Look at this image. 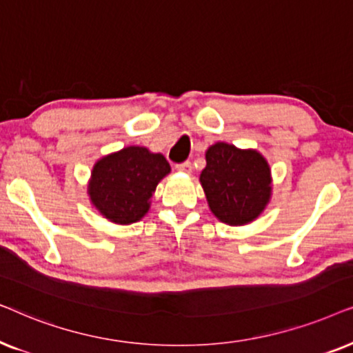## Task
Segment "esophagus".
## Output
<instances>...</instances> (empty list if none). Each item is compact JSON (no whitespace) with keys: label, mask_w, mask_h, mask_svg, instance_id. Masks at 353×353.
<instances>
[{"label":"esophagus","mask_w":353,"mask_h":353,"mask_svg":"<svg viewBox=\"0 0 353 353\" xmlns=\"http://www.w3.org/2000/svg\"><path fill=\"white\" fill-rule=\"evenodd\" d=\"M176 169L179 172H185V174H190L192 172V164H190V161H185V163H181V164H177L176 166Z\"/></svg>","instance_id":"1"}]
</instances>
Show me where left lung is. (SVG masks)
<instances>
[{"label":"left lung","instance_id":"obj_1","mask_svg":"<svg viewBox=\"0 0 353 353\" xmlns=\"http://www.w3.org/2000/svg\"><path fill=\"white\" fill-rule=\"evenodd\" d=\"M205 159L200 184L211 213L228 225L255 221L272 194L271 168L266 158L258 150L216 142L205 152Z\"/></svg>","mask_w":353,"mask_h":353}]
</instances>
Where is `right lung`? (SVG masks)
Returning <instances> with one entry per match:
<instances>
[{
    "label": "right lung",
    "instance_id": "1",
    "mask_svg": "<svg viewBox=\"0 0 353 353\" xmlns=\"http://www.w3.org/2000/svg\"><path fill=\"white\" fill-rule=\"evenodd\" d=\"M169 172L171 166L161 153L130 145L98 159L87 194L103 218L129 225L148 213L157 185Z\"/></svg>",
    "mask_w": 353,
    "mask_h": 353
}]
</instances>
